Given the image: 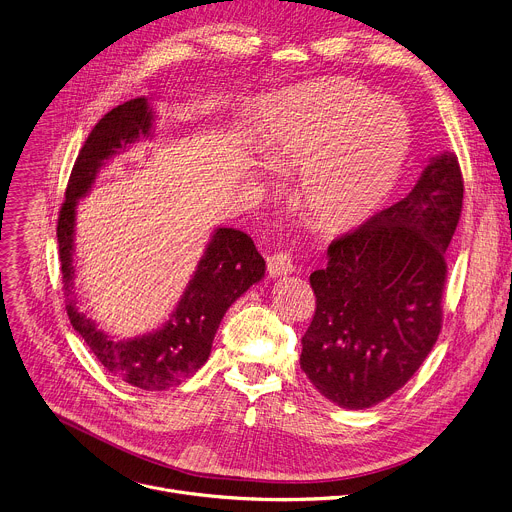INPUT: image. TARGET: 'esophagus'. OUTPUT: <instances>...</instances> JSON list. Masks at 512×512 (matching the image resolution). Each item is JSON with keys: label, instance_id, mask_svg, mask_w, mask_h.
<instances>
[{"label": "esophagus", "instance_id": "esophagus-1", "mask_svg": "<svg viewBox=\"0 0 512 512\" xmlns=\"http://www.w3.org/2000/svg\"><path fill=\"white\" fill-rule=\"evenodd\" d=\"M268 274L272 278H278V276H287L295 270V262H293V256L291 252H274L272 256H268Z\"/></svg>", "mask_w": 512, "mask_h": 512}]
</instances>
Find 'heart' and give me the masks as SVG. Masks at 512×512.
I'll return each instance as SVG.
<instances>
[{
    "instance_id": "obj_1",
    "label": "heart",
    "mask_w": 512,
    "mask_h": 512,
    "mask_svg": "<svg viewBox=\"0 0 512 512\" xmlns=\"http://www.w3.org/2000/svg\"><path fill=\"white\" fill-rule=\"evenodd\" d=\"M264 122V158L282 173H301L303 207L331 230L384 203L411 148L405 111L346 79L276 93Z\"/></svg>"
}]
</instances>
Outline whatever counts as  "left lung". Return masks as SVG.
I'll use <instances>...</instances> for the list:
<instances>
[{"label":"left lung","mask_w":512,"mask_h":512,"mask_svg":"<svg viewBox=\"0 0 512 512\" xmlns=\"http://www.w3.org/2000/svg\"><path fill=\"white\" fill-rule=\"evenodd\" d=\"M462 201L458 156H433L405 199L333 240L327 266L309 276L317 307L301 368L337 407L382 403L433 350Z\"/></svg>","instance_id":"8db88e82"}]
</instances>
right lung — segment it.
I'll list each match as a JSON object with an SVG mask.
<instances>
[{
  "instance_id": "1",
  "label": "right lung",
  "mask_w": 512,
  "mask_h": 512,
  "mask_svg": "<svg viewBox=\"0 0 512 512\" xmlns=\"http://www.w3.org/2000/svg\"><path fill=\"white\" fill-rule=\"evenodd\" d=\"M152 128L154 111L146 97L113 107L97 122L75 160L56 238L73 329L109 374L142 390H166L193 376L207 362L225 311L264 278L266 262L248 234L234 227H217L175 311L162 327L118 339L99 329L79 307L73 264L77 203L91 191L99 170L140 138H150Z\"/></svg>"
}]
</instances>
